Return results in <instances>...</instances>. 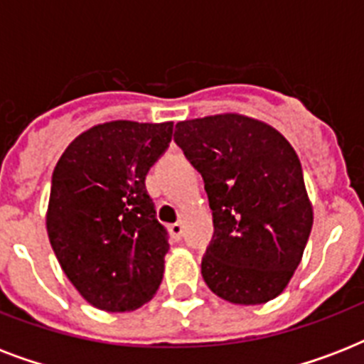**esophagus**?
Returning a JSON list of instances; mask_svg holds the SVG:
<instances>
[{
    "mask_svg": "<svg viewBox=\"0 0 364 364\" xmlns=\"http://www.w3.org/2000/svg\"><path fill=\"white\" fill-rule=\"evenodd\" d=\"M168 230H170V234L176 240H179L183 236V225H181V223H173V225H170V227H168Z\"/></svg>",
    "mask_w": 364,
    "mask_h": 364,
    "instance_id": "34e87169",
    "label": "esophagus"
}]
</instances>
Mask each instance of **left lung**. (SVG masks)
<instances>
[{
  "instance_id": "8db88e82",
  "label": "left lung",
  "mask_w": 364,
  "mask_h": 364,
  "mask_svg": "<svg viewBox=\"0 0 364 364\" xmlns=\"http://www.w3.org/2000/svg\"><path fill=\"white\" fill-rule=\"evenodd\" d=\"M173 139L200 171L213 211L215 230L202 259L208 287L232 304L276 299L300 264L314 225L291 143L238 113L177 122Z\"/></svg>"
}]
</instances>
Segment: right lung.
<instances>
[{
    "label": "right lung",
    "instance_id": "obj_1",
    "mask_svg": "<svg viewBox=\"0 0 364 364\" xmlns=\"http://www.w3.org/2000/svg\"><path fill=\"white\" fill-rule=\"evenodd\" d=\"M171 132L173 122H104L77 136L54 168L48 240L68 279L100 310H136L162 282L170 243L145 177Z\"/></svg>",
    "mask_w": 364,
    "mask_h": 364
}]
</instances>
